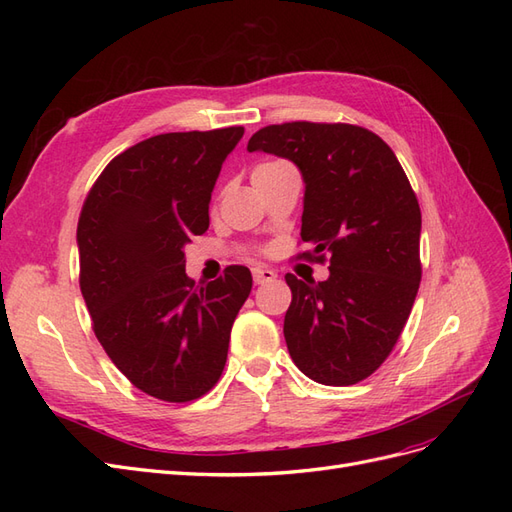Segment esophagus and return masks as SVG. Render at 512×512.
<instances>
[{
    "label": "esophagus",
    "mask_w": 512,
    "mask_h": 512,
    "mask_svg": "<svg viewBox=\"0 0 512 512\" xmlns=\"http://www.w3.org/2000/svg\"><path fill=\"white\" fill-rule=\"evenodd\" d=\"M252 277H254V284H269V282L275 280L277 273L269 267H254Z\"/></svg>",
    "instance_id": "esophagus-1"
}]
</instances>
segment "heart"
<instances>
[{
    "label": "heart",
    "instance_id": "b5f03b06",
    "mask_svg": "<svg viewBox=\"0 0 512 512\" xmlns=\"http://www.w3.org/2000/svg\"><path fill=\"white\" fill-rule=\"evenodd\" d=\"M284 162H262V164H258L256 168H254V175H260V173H267V170H273V168H277V166H282Z\"/></svg>",
    "mask_w": 512,
    "mask_h": 512
}]
</instances>
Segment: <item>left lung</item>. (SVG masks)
Listing matches in <instances>:
<instances>
[{"label": "left lung", "instance_id": "1", "mask_svg": "<svg viewBox=\"0 0 512 512\" xmlns=\"http://www.w3.org/2000/svg\"><path fill=\"white\" fill-rule=\"evenodd\" d=\"M247 151L299 168L301 239L331 254L324 282L286 275L294 365L327 386L365 380L397 344L421 284V209L404 168L380 136L348 123L267 126Z\"/></svg>", "mask_w": 512, "mask_h": 512}]
</instances>
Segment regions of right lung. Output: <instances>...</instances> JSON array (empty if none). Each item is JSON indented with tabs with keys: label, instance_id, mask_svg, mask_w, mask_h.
I'll return each instance as SVG.
<instances>
[{
	"label": "right lung",
	"instance_id": "add662e5",
	"mask_svg": "<svg viewBox=\"0 0 512 512\" xmlns=\"http://www.w3.org/2000/svg\"><path fill=\"white\" fill-rule=\"evenodd\" d=\"M243 128L145 138L104 168L79 228L81 292L98 342L136 389L192 401L220 380L252 273L209 284L185 275V245L209 228V203Z\"/></svg>",
	"mask_w": 512,
	"mask_h": 512
}]
</instances>
